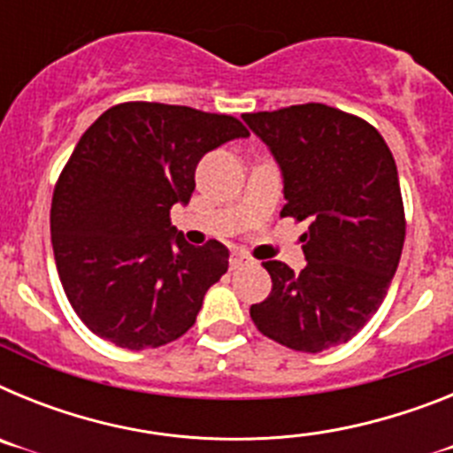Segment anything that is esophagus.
Segmentation results:
<instances>
[{"mask_svg":"<svg viewBox=\"0 0 453 453\" xmlns=\"http://www.w3.org/2000/svg\"><path fill=\"white\" fill-rule=\"evenodd\" d=\"M250 258H247L245 254H231V258H229V267L231 270H238V267H242V265H250Z\"/></svg>","mask_w":453,"mask_h":453,"instance_id":"1","label":"esophagus"}]
</instances>
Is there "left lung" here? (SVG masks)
<instances>
[{
  "mask_svg": "<svg viewBox=\"0 0 453 453\" xmlns=\"http://www.w3.org/2000/svg\"><path fill=\"white\" fill-rule=\"evenodd\" d=\"M274 156L281 215L308 219L306 267L263 263L270 297L250 308L256 329L283 347L318 354L354 338L397 272L406 222L397 165L381 134L324 104L242 115Z\"/></svg>",
  "mask_w": 453,
  "mask_h": 453,
  "instance_id": "8db88e82",
  "label": "left lung"
}]
</instances>
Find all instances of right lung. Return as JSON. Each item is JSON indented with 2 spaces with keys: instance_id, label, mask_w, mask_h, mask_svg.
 <instances>
[{
  "instance_id": "1",
  "label": "right lung",
  "mask_w": 453,
  "mask_h": 453,
  "mask_svg": "<svg viewBox=\"0 0 453 453\" xmlns=\"http://www.w3.org/2000/svg\"><path fill=\"white\" fill-rule=\"evenodd\" d=\"M250 131L231 115L129 102L81 135L51 199V245L63 290L99 338L147 349L181 338L229 250L192 247L172 226L202 156Z\"/></svg>"
}]
</instances>
